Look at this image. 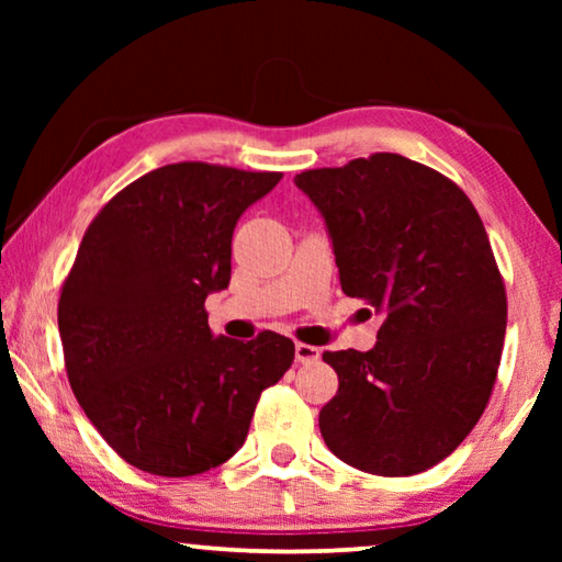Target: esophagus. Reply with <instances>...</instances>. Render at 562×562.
Wrapping results in <instances>:
<instances>
[{
    "label": "esophagus",
    "mask_w": 562,
    "mask_h": 562,
    "mask_svg": "<svg viewBox=\"0 0 562 562\" xmlns=\"http://www.w3.org/2000/svg\"><path fill=\"white\" fill-rule=\"evenodd\" d=\"M294 359H297L300 364H307V361H317L319 359V349L312 347V345H302V341H297V345H294Z\"/></svg>",
    "instance_id": "esophagus-1"
}]
</instances>
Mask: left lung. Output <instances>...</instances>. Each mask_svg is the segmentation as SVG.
<instances>
[{"mask_svg":"<svg viewBox=\"0 0 562 562\" xmlns=\"http://www.w3.org/2000/svg\"><path fill=\"white\" fill-rule=\"evenodd\" d=\"M325 221L339 284L384 322L369 351H325L327 449L359 471L414 475L456 451L496 384L506 288L463 190L398 154L294 176Z\"/></svg>","mask_w":562,"mask_h":562,"instance_id":"obj_1","label":"left lung"}]
</instances>
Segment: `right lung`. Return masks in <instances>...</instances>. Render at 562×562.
<instances>
[{"label":"right lung","mask_w":562,"mask_h":562,"mask_svg":"<svg viewBox=\"0 0 562 562\" xmlns=\"http://www.w3.org/2000/svg\"><path fill=\"white\" fill-rule=\"evenodd\" d=\"M282 173L173 164L133 180L83 235L59 300L66 372L123 461L168 479L225 463L292 339L213 335L205 297L231 284L240 215Z\"/></svg>","instance_id":"1"}]
</instances>
